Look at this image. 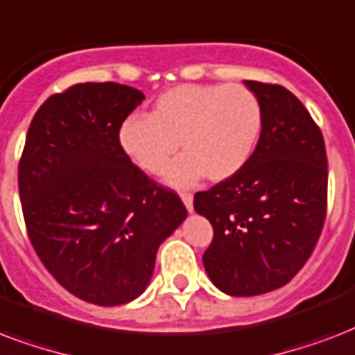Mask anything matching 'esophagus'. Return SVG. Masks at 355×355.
Listing matches in <instances>:
<instances>
[{
  "label": "esophagus",
  "mask_w": 355,
  "mask_h": 355,
  "mask_svg": "<svg viewBox=\"0 0 355 355\" xmlns=\"http://www.w3.org/2000/svg\"><path fill=\"white\" fill-rule=\"evenodd\" d=\"M180 198H181V202L185 203V207H187V211H189V213H192V194H189V192H181L180 194Z\"/></svg>",
  "instance_id": "obj_1"
}]
</instances>
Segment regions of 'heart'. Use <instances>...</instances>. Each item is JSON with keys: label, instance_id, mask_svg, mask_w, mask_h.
I'll return each instance as SVG.
<instances>
[{"label": "heart", "instance_id": "heart-1", "mask_svg": "<svg viewBox=\"0 0 355 355\" xmlns=\"http://www.w3.org/2000/svg\"><path fill=\"white\" fill-rule=\"evenodd\" d=\"M261 105L241 85H181L153 103L150 116L133 114L118 131L122 152L148 174L166 172L172 187H191L203 175L220 183L248 163L261 135Z\"/></svg>", "mask_w": 355, "mask_h": 355}]
</instances>
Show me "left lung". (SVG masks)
Listing matches in <instances>:
<instances>
[{
  "mask_svg": "<svg viewBox=\"0 0 355 355\" xmlns=\"http://www.w3.org/2000/svg\"><path fill=\"white\" fill-rule=\"evenodd\" d=\"M244 83L261 105L257 146L241 172L194 196L215 230L203 266L230 296L289 283L320 237L328 198L324 139L306 107L279 85Z\"/></svg>",
  "mask_w": 355,
  "mask_h": 355,
  "instance_id": "1",
  "label": "left lung"
}]
</instances>
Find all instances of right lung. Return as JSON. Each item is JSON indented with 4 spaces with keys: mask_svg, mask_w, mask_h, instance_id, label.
I'll use <instances>...</instances> for the list:
<instances>
[{
    "mask_svg": "<svg viewBox=\"0 0 355 355\" xmlns=\"http://www.w3.org/2000/svg\"><path fill=\"white\" fill-rule=\"evenodd\" d=\"M142 100L120 83L51 96L33 116L18 166L33 248L68 293L96 306L139 298L159 246L187 218L180 196L155 185L118 142Z\"/></svg>",
    "mask_w": 355,
    "mask_h": 355,
    "instance_id": "right-lung-1",
    "label": "right lung"
}]
</instances>
